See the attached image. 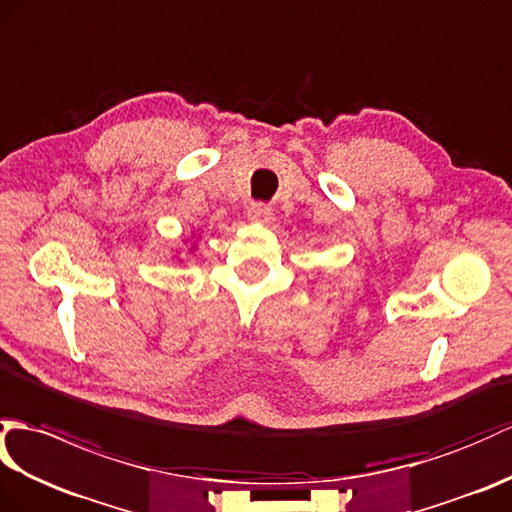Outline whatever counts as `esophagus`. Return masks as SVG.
I'll use <instances>...</instances> for the list:
<instances>
[{"label": "esophagus", "mask_w": 512, "mask_h": 512, "mask_svg": "<svg viewBox=\"0 0 512 512\" xmlns=\"http://www.w3.org/2000/svg\"><path fill=\"white\" fill-rule=\"evenodd\" d=\"M270 207L266 202H251V207H248V218L255 220V222H266L270 218Z\"/></svg>", "instance_id": "obj_1"}]
</instances>
